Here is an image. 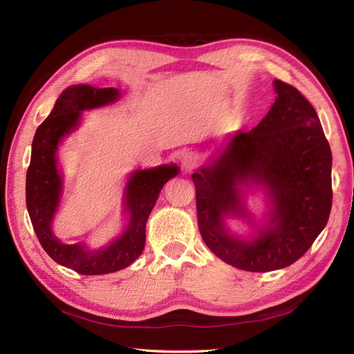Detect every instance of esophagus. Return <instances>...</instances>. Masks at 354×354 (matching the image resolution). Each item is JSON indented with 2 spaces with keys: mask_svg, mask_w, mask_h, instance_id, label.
Segmentation results:
<instances>
[{
  "mask_svg": "<svg viewBox=\"0 0 354 354\" xmlns=\"http://www.w3.org/2000/svg\"><path fill=\"white\" fill-rule=\"evenodd\" d=\"M181 162H183V169L185 171H190V170H193L194 167H196L198 160H196V156H194L192 152H187V153L183 155Z\"/></svg>",
  "mask_w": 354,
  "mask_h": 354,
  "instance_id": "34e87169",
  "label": "esophagus"
}]
</instances>
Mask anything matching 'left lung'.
I'll use <instances>...</instances> for the list:
<instances>
[{
	"instance_id": "left-lung-1",
	"label": "left lung",
	"mask_w": 354,
	"mask_h": 354,
	"mask_svg": "<svg viewBox=\"0 0 354 354\" xmlns=\"http://www.w3.org/2000/svg\"><path fill=\"white\" fill-rule=\"evenodd\" d=\"M277 99L254 127L239 131L213 161L193 173L201 236L217 257L250 270L290 266L327 225L332 209V152L317 111L289 84L274 80ZM259 185L271 201L270 219L250 241L232 236L224 216L250 220L242 186Z\"/></svg>"
}]
</instances>
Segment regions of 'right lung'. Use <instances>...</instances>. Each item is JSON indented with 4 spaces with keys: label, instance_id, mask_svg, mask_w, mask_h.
Listing matches in <instances>:
<instances>
[{
    "label": "right lung",
    "instance_id": "add662e5",
    "mask_svg": "<svg viewBox=\"0 0 354 354\" xmlns=\"http://www.w3.org/2000/svg\"><path fill=\"white\" fill-rule=\"evenodd\" d=\"M115 88L73 85L59 95L55 108L36 129L32 142V158L26 179V202L37 240L59 265L82 275L117 272L137 260L146 243V222L155 207L164 184L179 173L176 164L155 169L135 170L124 190V209L129 225L109 246L89 251L84 245H65L51 231L53 217L61 201L62 175L57 170L56 150L59 142L76 129L82 111L94 109L115 102Z\"/></svg>",
    "mask_w": 354,
    "mask_h": 354
}]
</instances>
